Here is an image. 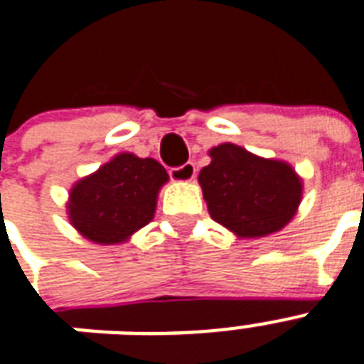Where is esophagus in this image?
Listing matches in <instances>:
<instances>
[{
  "mask_svg": "<svg viewBox=\"0 0 364 364\" xmlns=\"http://www.w3.org/2000/svg\"><path fill=\"white\" fill-rule=\"evenodd\" d=\"M168 174H171V178L176 180V182H190V180L196 178L197 174V167L196 163H184L182 167H174L168 171Z\"/></svg>",
  "mask_w": 364,
  "mask_h": 364,
  "instance_id": "esophagus-1",
  "label": "esophagus"
}]
</instances>
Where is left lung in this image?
I'll return each mask as SVG.
<instances>
[{
  "mask_svg": "<svg viewBox=\"0 0 364 364\" xmlns=\"http://www.w3.org/2000/svg\"><path fill=\"white\" fill-rule=\"evenodd\" d=\"M208 156L199 184L214 222L239 239H255L292 220L302 201V180L289 163L264 159L230 142Z\"/></svg>",
  "mask_w": 364,
  "mask_h": 364,
  "instance_id": "1",
  "label": "left lung"
}]
</instances>
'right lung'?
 Instances as JSON below:
<instances>
[{
    "mask_svg": "<svg viewBox=\"0 0 364 364\" xmlns=\"http://www.w3.org/2000/svg\"><path fill=\"white\" fill-rule=\"evenodd\" d=\"M167 180V171L156 159L119 154L75 182L70 190L68 218L92 243H123L150 224L157 193Z\"/></svg>",
    "mask_w": 364,
    "mask_h": 364,
    "instance_id": "right-lung-1",
    "label": "right lung"
}]
</instances>
